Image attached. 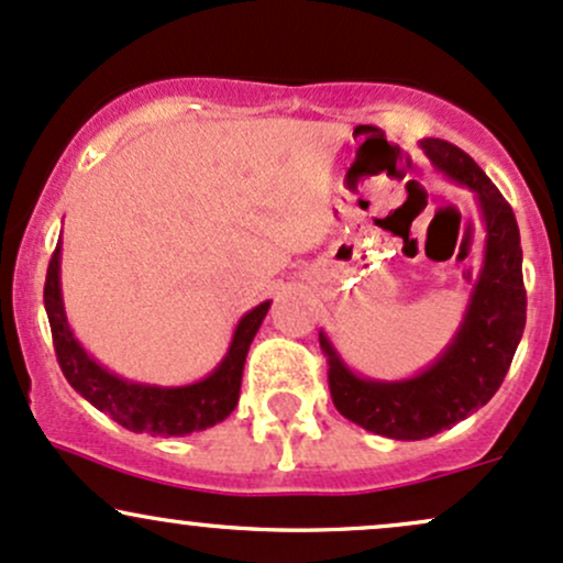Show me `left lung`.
Instances as JSON below:
<instances>
[{
  "mask_svg": "<svg viewBox=\"0 0 563 563\" xmlns=\"http://www.w3.org/2000/svg\"><path fill=\"white\" fill-rule=\"evenodd\" d=\"M428 159L446 178L476 194L484 220V265L463 324L446 351L409 380H366L353 375L324 332L327 377L343 418L396 441H420L457 426L497 394L527 324V289L521 274V236L516 214L486 173L457 145L426 137Z\"/></svg>",
  "mask_w": 563,
  "mask_h": 563,
  "instance_id": "8db88e82",
  "label": "left lung"
}]
</instances>
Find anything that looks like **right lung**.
<instances>
[{"label":"right lung","mask_w":563,"mask_h":563,"mask_svg":"<svg viewBox=\"0 0 563 563\" xmlns=\"http://www.w3.org/2000/svg\"><path fill=\"white\" fill-rule=\"evenodd\" d=\"M268 308L271 302L265 300L242 316L236 332H233L229 353L205 380L180 385V388H162V385L130 383L124 377L111 375L74 338L60 298V242L53 252L47 279H44V311H47L49 330H53L55 356H58L63 375L95 409L106 412L132 433L186 435L205 431L214 422L229 418L239 404V388H242L244 358H247L250 343L255 332L261 330Z\"/></svg>","instance_id":"1"}]
</instances>
